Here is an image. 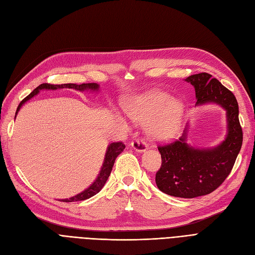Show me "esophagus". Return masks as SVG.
Masks as SVG:
<instances>
[{
  "instance_id": "esophagus-1",
  "label": "esophagus",
  "mask_w": 255,
  "mask_h": 255,
  "mask_svg": "<svg viewBox=\"0 0 255 255\" xmlns=\"http://www.w3.org/2000/svg\"><path fill=\"white\" fill-rule=\"evenodd\" d=\"M130 146L131 148H133L137 152H144L147 149V147H148L144 139H135V141L130 144Z\"/></svg>"
}]
</instances>
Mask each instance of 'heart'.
Wrapping results in <instances>:
<instances>
[{"instance_id": "b5f03b06", "label": "heart", "mask_w": 255, "mask_h": 255, "mask_svg": "<svg viewBox=\"0 0 255 255\" xmlns=\"http://www.w3.org/2000/svg\"><path fill=\"white\" fill-rule=\"evenodd\" d=\"M124 108L131 120L149 122L148 132L158 141H168L174 137L182 124L183 104L163 91L136 96L125 103Z\"/></svg>"}]
</instances>
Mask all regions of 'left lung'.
I'll return each mask as SVG.
<instances>
[{"label":"left lung","mask_w":255,"mask_h":255,"mask_svg":"<svg viewBox=\"0 0 255 255\" xmlns=\"http://www.w3.org/2000/svg\"><path fill=\"white\" fill-rule=\"evenodd\" d=\"M195 88L196 106L215 104L226 110L227 135L211 148H197L187 143V128L178 141L159 146L162 165L155 174L159 190L180 198H195L215 191L231 172L242 148L243 130L234 94L208 73L188 76Z\"/></svg>","instance_id":"1"}]
</instances>
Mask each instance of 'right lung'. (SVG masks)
<instances>
[{"label": "right lung", "instance_id": "obj_1", "mask_svg": "<svg viewBox=\"0 0 255 255\" xmlns=\"http://www.w3.org/2000/svg\"><path fill=\"white\" fill-rule=\"evenodd\" d=\"M59 89H73V90H77L79 92H84V91H91V92H98L100 91V85L98 84H81V85H76V84H63V85H50V84H42L39 87H37L34 91H32L27 97L24 98V100L20 103L17 112H15V117L21 109V107L25 104L27 101H29L30 98L36 96L41 90H59ZM125 149V144H123L122 142H116V143H111L107 147L106 154H105V159L104 163L102 165V168L98 172V176L95 179V181L90 185L88 188H86L85 191L81 193L71 197V198L68 199H62L61 201L63 202H74V201H81V200H86L91 198L94 195H96L98 192H100L102 188L104 187L105 183L108 180L111 170L113 167V164L116 162V159L118 155Z\"/></svg>", "mask_w": 255, "mask_h": 255}]
</instances>
